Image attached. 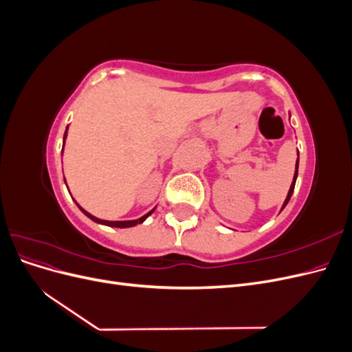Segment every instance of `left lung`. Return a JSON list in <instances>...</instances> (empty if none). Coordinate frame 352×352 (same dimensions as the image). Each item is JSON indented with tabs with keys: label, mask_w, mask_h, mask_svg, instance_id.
<instances>
[{
	"label": "left lung",
	"mask_w": 352,
	"mask_h": 352,
	"mask_svg": "<svg viewBox=\"0 0 352 352\" xmlns=\"http://www.w3.org/2000/svg\"><path fill=\"white\" fill-rule=\"evenodd\" d=\"M291 117V116H289ZM296 155H298V158H296V163H295V172H294V179H292V184H291V188H289V190H287V195H286V198H285V201H283V204H282V208H280V211L286 207V204L287 202H289V199H291V197H292V194H294V188H295V182H296V177H298V166H300V153L296 151Z\"/></svg>",
	"instance_id": "1"
}]
</instances>
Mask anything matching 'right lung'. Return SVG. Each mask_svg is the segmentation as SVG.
Instances as JSON below:
<instances>
[{
  "label": "right lung",
  "instance_id": "obj_1",
  "mask_svg": "<svg viewBox=\"0 0 352 352\" xmlns=\"http://www.w3.org/2000/svg\"><path fill=\"white\" fill-rule=\"evenodd\" d=\"M67 131H69V126L66 127V132H65V138H63V150H65V144H66V138H67ZM63 150H61V155H63ZM65 182H66V179H65ZM69 189V188H67ZM76 202V201H74ZM78 204V202H76ZM78 207H79V210L83 212L85 216L87 217H89L92 221H95V223H98V225H104V226H110V228H133V226H136V225H141V223H144L148 217H150L153 212H154V210L157 208V207H154L153 210H150L146 212V214H144L142 217H140V219H135V220H102V219H98V217H95V216H92L91 212H88L87 210H83L79 204H78Z\"/></svg>",
  "mask_w": 352,
  "mask_h": 352
}]
</instances>
